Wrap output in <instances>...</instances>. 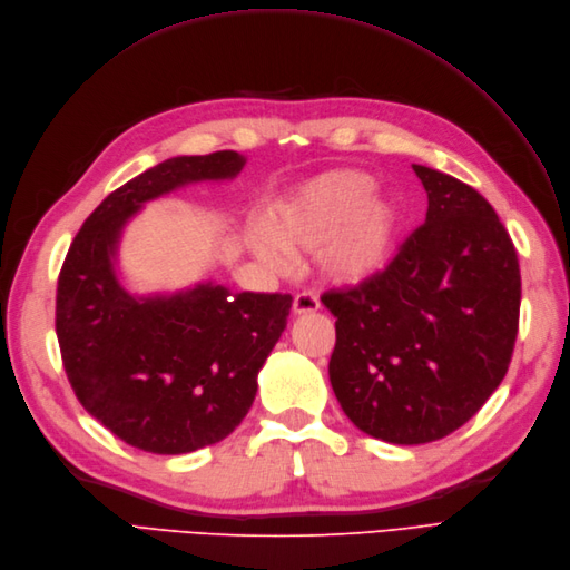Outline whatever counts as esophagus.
Masks as SVG:
<instances>
[{"label":"esophagus","mask_w":570,"mask_h":570,"mask_svg":"<svg viewBox=\"0 0 570 570\" xmlns=\"http://www.w3.org/2000/svg\"><path fill=\"white\" fill-rule=\"evenodd\" d=\"M317 308H321V302H317V297H315V294H311V292L297 294V297H294V302H292V311L297 313V315L313 313Z\"/></svg>","instance_id":"esophagus-1"}]
</instances>
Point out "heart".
<instances>
[{"mask_svg": "<svg viewBox=\"0 0 570 570\" xmlns=\"http://www.w3.org/2000/svg\"><path fill=\"white\" fill-rule=\"evenodd\" d=\"M397 208L374 194V179L360 170H330L273 203L264 217L257 253L281 264L283 255L315 254L332 283H362L389 262L397 236Z\"/></svg>", "mask_w": 570, "mask_h": 570, "instance_id": "obj_1", "label": "heart"}]
</instances>
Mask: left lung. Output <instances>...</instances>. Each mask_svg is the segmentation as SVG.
I'll use <instances>...</instances> for the list:
<instances>
[{
	"label": "left lung",
	"instance_id": "left-lung-1",
	"mask_svg": "<svg viewBox=\"0 0 570 570\" xmlns=\"http://www.w3.org/2000/svg\"><path fill=\"white\" fill-rule=\"evenodd\" d=\"M425 222L383 271L323 304L336 317L330 381L346 416L391 444L435 442L468 423L508 374L519 259L491 203L414 166Z\"/></svg>",
	"mask_w": 570,
	"mask_h": 570
}]
</instances>
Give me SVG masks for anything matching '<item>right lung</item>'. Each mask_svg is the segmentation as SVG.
Segmentation results:
<instances>
[{
	"label": "right lung",
	"instance_id": "add662e5",
	"mask_svg": "<svg viewBox=\"0 0 570 570\" xmlns=\"http://www.w3.org/2000/svg\"><path fill=\"white\" fill-rule=\"evenodd\" d=\"M243 166L238 151L168 158L111 191L67 249L56 294L62 367L86 412L130 446L189 453L232 435L287 325L289 294L200 283L132 297L114 273L124 226L147 200Z\"/></svg>",
	"mask_w": 570,
	"mask_h": 570
}]
</instances>
